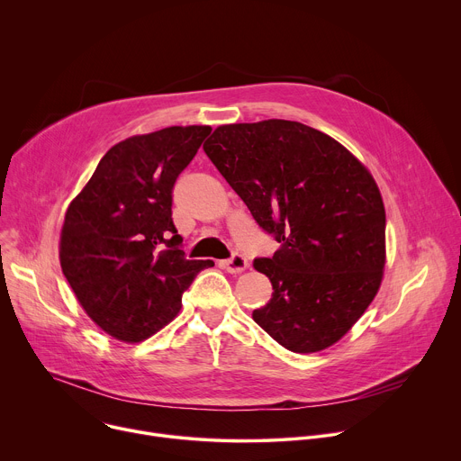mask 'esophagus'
Returning a JSON list of instances; mask_svg holds the SVG:
<instances>
[{"instance_id": "esophagus-1", "label": "esophagus", "mask_w": 461, "mask_h": 461, "mask_svg": "<svg viewBox=\"0 0 461 461\" xmlns=\"http://www.w3.org/2000/svg\"><path fill=\"white\" fill-rule=\"evenodd\" d=\"M222 267H224L230 274H242V272L249 267V262H248V258H246L244 255L233 253L230 258H226V260L222 262Z\"/></svg>"}]
</instances>
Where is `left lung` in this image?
Listing matches in <instances>:
<instances>
[{
	"label": "left lung",
	"instance_id": "8db88e82",
	"mask_svg": "<svg viewBox=\"0 0 461 461\" xmlns=\"http://www.w3.org/2000/svg\"><path fill=\"white\" fill-rule=\"evenodd\" d=\"M204 151L281 242L253 260L274 286L253 321L299 354L339 341L383 277L384 208L372 175L332 137L290 120L221 125Z\"/></svg>",
	"mask_w": 461,
	"mask_h": 461
}]
</instances>
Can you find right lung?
<instances>
[{"mask_svg": "<svg viewBox=\"0 0 461 461\" xmlns=\"http://www.w3.org/2000/svg\"><path fill=\"white\" fill-rule=\"evenodd\" d=\"M210 125L166 127L113 146L71 203L59 262L87 315L109 336L139 343L180 310L213 260H189L173 219V187Z\"/></svg>", "mask_w": 461, "mask_h": 461, "instance_id": "obj_1", "label": "right lung"}]
</instances>
